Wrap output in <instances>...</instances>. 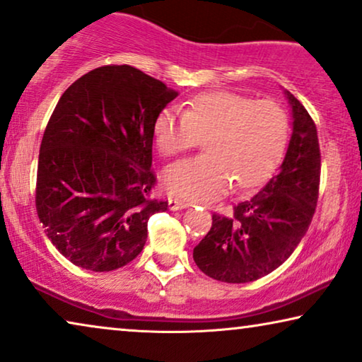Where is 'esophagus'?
Segmentation results:
<instances>
[{"instance_id": "obj_1", "label": "esophagus", "mask_w": 362, "mask_h": 362, "mask_svg": "<svg viewBox=\"0 0 362 362\" xmlns=\"http://www.w3.org/2000/svg\"><path fill=\"white\" fill-rule=\"evenodd\" d=\"M189 204L187 202H182L178 199H168V209L170 210H182V209H187Z\"/></svg>"}]
</instances>
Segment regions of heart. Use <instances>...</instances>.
Here are the masks:
<instances>
[{"label": "heart", "instance_id": "obj_1", "mask_svg": "<svg viewBox=\"0 0 362 362\" xmlns=\"http://www.w3.org/2000/svg\"><path fill=\"white\" fill-rule=\"evenodd\" d=\"M290 122L286 110L272 99L253 100L228 90L195 95L185 109H163L153 122L162 156L189 151L205 137V153L172 163L162 175L172 195L206 202L233 182L247 189L264 180L281 160Z\"/></svg>", "mask_w": 362, "mask_h": 362}]
</instances>
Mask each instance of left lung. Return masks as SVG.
<instances>
[{
  "instance_id": "8db88e82",
  "label": "left lung",
  "mask_w": 362,
  "mask_h": 362,
  "mask_svg": "<svg viewBox=\"0 0 362 362\" xmlns=\"http://www.w3.org/2000/svg\"><path fill=\"white\" fill-rule=\"evenodd\" d=\"M291 105L293 134L276 175L233 215L211 216V228L194 248L206 276L225 283H250L283 264L305 237L316 210L321 153L316 125L300 100L285 90Z\"/></svg>"
}]
</instances>
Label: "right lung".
Segmentation results:
<instances>
[{"label":"right lung","mask_w":362,"mask_h":362,"mask_svg":"<svg viewBox=\"0 0 362 362\" xmlns=\"http://www.w3.org/2000/svg\"><path fill=\"white\" fill-rule=\"evenodd\" d=\"M177 98L136 67L103 66L61 95L42 136L36 210L57 252L76 267L112 272L147 240L167 210L151 199L153 122Z\"/></svg>","instance_id":"1"}]
</instances>
